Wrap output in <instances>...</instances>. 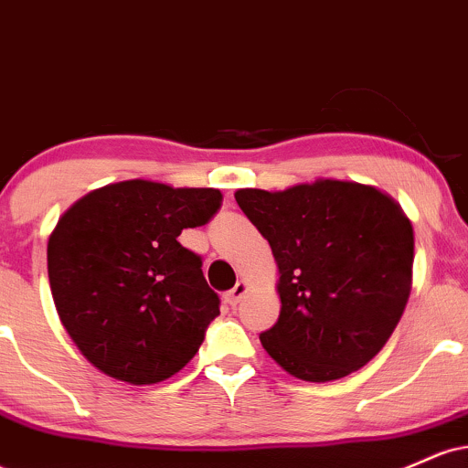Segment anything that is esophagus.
Returning <instances> with one entry per match:
<instances>
[{
  "instance_id": "esophagus-1",
  "label": "esophagus",
  "mask_w": 468,
  "mask_h": 468,
  "mask_svg": "<svg viewBox=\"0 0 468 468\" xmlns=\"http://www.w3.org/2000/svg\"><path fill=\"white\" fill-rule=\"evenodd\" d=\"M246 290H249V286H246L244 282H238L233 288L229 290L227 294H224V299H227V303H230V305H238L239 299L246 294Z\"/></svg>"
}]
</instances>
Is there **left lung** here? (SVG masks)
<instances>
[{"mask_svg":"<svg viewBox=\"0 0 468 468\" xmlns=\"http://www.w3.org/2000/svg\"><path fill=\"white\" fill-rule=\"evenodd\" d=\"M239 208L279 266L282 313L261 346L288 374L325 383L383 350L411 290L413 229L389 196L358 182L239 189Z\"/></svg>","mask_w":468,"mask_h":468,"instance_id":"1","label":"left lung"}]
</instances>
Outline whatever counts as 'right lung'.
Masks as SVG:
<instances>
[{"mask_svg": "<svg viewBox=\"0 0 468 468\" xmlns=\"http://www.w3.org/2000/svg\"><path fill=\"white\" fill-rule=\"evenodd\" d=\"M222 207L218 189L127 180L88 193L48 241L61 324L94 367L132 385L180 372L219 314L202 257L178 241Z\"/></svg>", "mask_w": 468, "mask_h": 468, "instance_id": "add662e5", "label": "right lung"}]
</instances>
